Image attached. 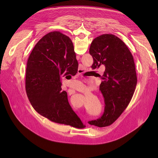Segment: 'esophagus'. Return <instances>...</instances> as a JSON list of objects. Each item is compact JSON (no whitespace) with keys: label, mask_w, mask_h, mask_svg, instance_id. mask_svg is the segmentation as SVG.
I'll use <instances>...</instances> for the list:
<instances>
[{"label":"esophagus","mask_w":158,"mask_h":158,"mask_svg":"<svg viewBox=\"0 0 158 158\" xmlns=\"http://www.w3.org/2000/svg\"><path fill=\"white\" fill-rule=\"evenodd\" d=\"M83 72H84V71L82 70V69H78V73H79V74L82 73H83Z\"/></svg>","instance_id":"1"}]
</instances>
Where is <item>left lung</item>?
Listing matches in <instances>:
<instances>
[{
    "mask_svg": "<svg viewBox=\"0 0 158 158\" xmlns=\"http://www.w3.org/2000/svg\"><path fill=\"white\" fill-rule=\"evenodd\" d=\"M89 52L94 59L92 69L100 66L106 69L102 76H99L104 112L100 118L88 123L99 127L108 126L125 110L134 94L137 83L134 59L125 43L111 34L95 38Z\"/></svg>",
    "mask_w": 158,
    "mask_h": 158,
    "instance_id": "obj_1",
    "label": "left lung"
}]
</instances>
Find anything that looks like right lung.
I'll list each match as a JSON object with an SVG mask.
<instances>
[{
  "label": "right lung",
  "mask_w": 158,
  "mask_h": 158,
  "mask_svg": "<svg viewBox=\"0 0 158 158\" xmlns=\"http://www.w3.org/2000/svg\"><path fill=\"white\" fill-rule=\"evenodd\" d=\"M78 62L70 38L60 31L48 33L36 44L29 57L26 91L36 112L55 123L76 128L85 126L61 91V77L77 72Z\"/></svg>",
  "instance_id": "add662e5"
}]
</instances>
